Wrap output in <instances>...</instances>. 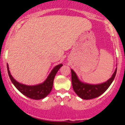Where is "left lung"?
Here are the masks:
<instances>
[{
  "instance_id": "8db88e82",
  "label": "left lung",
  "mask_w": 125,
  "mask_h": 125,
  "mask_svg": "<svg viewBox=\"0 0 125 125\" xmlns=\"http://www.w3.org/2000/svg\"><path fill=\"white\" fill-rule=\"evenodd\" d=\"M117 69V68H116L112 77L106 81L97 84H91L81 81L76 72L71 69L72 83L73 90L77 95L83 100H90L98 97L102 94L112 84L115 78Z\"/></svg>"
}]
</instances>
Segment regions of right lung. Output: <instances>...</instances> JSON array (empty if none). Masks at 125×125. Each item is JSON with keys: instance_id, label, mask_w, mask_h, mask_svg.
I'll return each instance as SVG.
<instances>
[{"instance_id": "obj_1", "label": "right lung", "mask_w": 125, "mask_h": 125, "mask_svg": "<svg viewBox=\"0 0 125 125\" xmlns=\"http://www.w3.org/2000/svg\"><path fill=\"white\" fill-rule=\"evenodd\" d=\"M7 65L10 80L17 89L28 98L33 100H41L45 98L50 93L52 89L54 77L63 65L60 64L54 66L43 83L34 85H25L17 81L11 74L8 63Z\"/></svg>"}]
</instances>
